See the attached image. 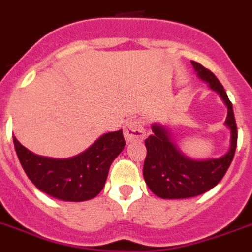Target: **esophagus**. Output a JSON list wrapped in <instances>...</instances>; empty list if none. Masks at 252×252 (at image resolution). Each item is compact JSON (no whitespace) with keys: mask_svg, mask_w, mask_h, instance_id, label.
<instances>
[{"mask_svg":"<svg viewBox=\"0 0 252 252\" xmlns=\"http://www.w3.org/2000/svg\"><path fill=\"white\" fill-rule=\"evenodd\" d=\"M124 137L128 143L135 141H142L146 137V132L139 119H130L124 126Z\"/></svg>","mask_w":252,"mask_h":252,"instance_id":"34e87169","label":"esophagus"}]
</instances>
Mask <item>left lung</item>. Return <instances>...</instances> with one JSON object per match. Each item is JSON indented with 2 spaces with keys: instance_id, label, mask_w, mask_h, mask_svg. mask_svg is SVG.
<instances>
[{
  "instance_id": "obj_1",
  "label": "left lung",
  "mask_w": 252,
  "mask_h": 252,
  "mask_svg": "<svg viewBox=\"0 0 252 252\" xmlns=\"http://www.w3.org/2000/svg\"><path fill=\"white\" fill-rule=\"evenodd\" d=\"M198 77L220 95L227 106L224 126L229 129V148L218 158L194 159L184 155L165 126L153 123L152 134L144 143L147 156L144 159L143 178L155 195L162 199H184L200 195L222 180L231 165L237 146V126L233 108L218 78L202 64L191 61Z\"/></svg>"
}]
</instances>
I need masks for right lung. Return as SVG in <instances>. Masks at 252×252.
Returning <instances> with one entry per match:
<instances>
[{"mask_svg":"<svg viewBox=\"0 0 252 252\" xmlns=\"http://www.w3.org/2000/svg\"><path fill=\"white\" fill-rule=\"evenodd\" d=\"M14 146L24 171L35 187L64 202H84L95 198L108 179L109 168L124 150L123 130L102 134L87 150L69 158L35 155L16 137Z\"/></svg>","mask_w":252,"mask_h":252,"instance_id":"add662e5","label":"right lung"}]
</instances>
